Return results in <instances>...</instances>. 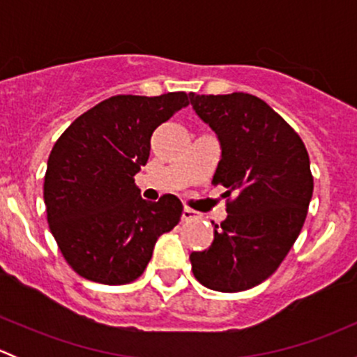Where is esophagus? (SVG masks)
<instances>
[{"instance_id": "obj_1", "label": "esophagus", "mask_w": 357, "mask_h": 357, "mask_svg": "<svg viewBox=\"0 0 357 357\" xmlns=\"http://www.w3.org/2000/svg\"><path fill=\"white\" fill-rule=\"evenodd\" d=\"M193 219H197V212L192 211V208H185L181 214V221H193Z\"/></svg>"}]
</instances>
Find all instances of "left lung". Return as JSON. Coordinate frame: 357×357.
Wrapping results in <instances>:
<instances>
[{"instance_id":"1","label":"left lung","mask_w":357,"mask_h":357,"mask_svg":"<svg viewBox=\"0 0 357 357\" xmlns=\"http://www.w3.org/2000/svg\"><path fill=\"white\" fill-rule=\"evenodd\" d=\"M190 100L221 143L212 183L228 199L211 247L190 255L192 271L211 290H248L278 269L304 226L314 186L307 150L257 96L192 93Z\"/></svg>"}]
</instances>
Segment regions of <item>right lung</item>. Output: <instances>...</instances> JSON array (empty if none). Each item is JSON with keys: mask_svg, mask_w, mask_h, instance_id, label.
I'll use <instances>...</instances> for the list:
<instances>
[{"mask_svg": "<svg viewBox=\"0 0 357 357\" xmlns=\"http://www.w3.org/2000/svg\"><path fill=\"white\" fill-rule=\"evenodd\" d=\"M188 98L183 91L112 96L56 139L43 195L52 235L79 276L103 285L135 282L158 236L179 222L178 197L143 200L135 174L149 160L153 131Z\"/></svg>", "mask_w": 357, "mask_h": 357, "instance_id": "add662e5", "label": "right lung"}]
</instances>
